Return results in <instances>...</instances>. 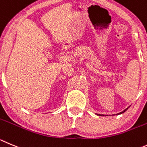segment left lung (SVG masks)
Returning <instances> with one entry per match:
<instances>
[{"instance_id":"1","label":"left lung","mask_w":147,"mask_h":147,"mask_svg":"<svg viewBox=\"0 0 147 147\" xmlns=\"http://www.w3.org/2000/svg\"><path fill=\"white\" fill-rule=\"evenodd\" d=\"M128 108H129V107H127V108H126V109H125L123 111V112H120V113H117V114H116V115H121V114L124 113V112H125V111L127 110V109H128ZM96 115H98V116H107V115H101V114H96Z\"/></svg>"}]
</instances>
